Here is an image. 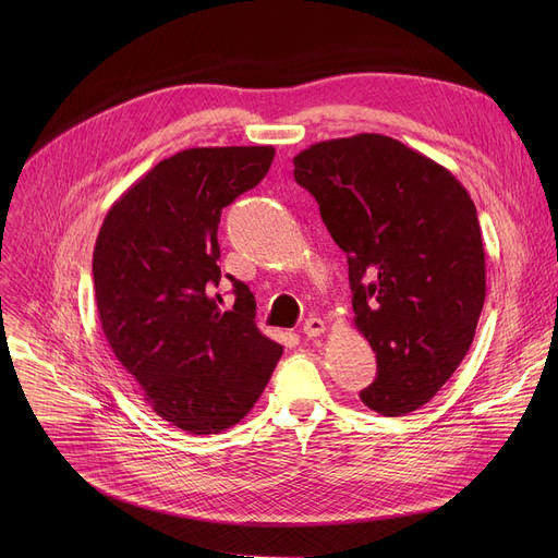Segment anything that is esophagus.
<instances>
[{
	"label": "esophagus",
	"mask_w": 558,
	"mask_h": 558,
	"mask_svg": "<svg viewBox=\"0 0 558 558\" xmlns=\"http://www.w3.org/2000/svg\"><path fill=\"white\" fill-rule=\"evenodd\" d=\"M326 332V320L324 318H316V316H310L305 324H303V335L307 339H314V337H320Z\"/></svg>",
	"instance_id": "esophagus-1"
}]
</instances>
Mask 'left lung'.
<instances>
[{
    "label": "left lung",
    "mask_w": 558,
    "mask_h": 558,
    "mask_svg": "<svg viewBox=\"0 0 558 558\" xmlns=\"http://www.w3.org/2000/svg\"><path fill=\"white\" fill-rule=\"evenodd\" d=\"M294 179L348 255L353 320L377 360L362 402L383 416L416 412L465 357L484 307L471 194L446 167L379 133L312 144L294 158Z\"/></svg>",
    "instance_id": "1"
}]
</instances>
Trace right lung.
Listing matches in <instances>:
<instances>
[{
	"label": "right lung",
	"instance_id": "right-lung-1",
	"mask_svg": "<svg viewBox=\"0 0 558 558\" xmlns=\"http://www.w3.org/2000/svg\"><path fill=\"white\" fill-rule=\"evenodd\" d=\"M274 146H196L146 171L101 223L93 255L101 330L154 412L190 434L240 423L282 345L255 326V299L234 287L219 310L221 210L255 187Z\"/></svg>",
	"mask_w": 558,
	"mask_h": 558
}]
</instances>
